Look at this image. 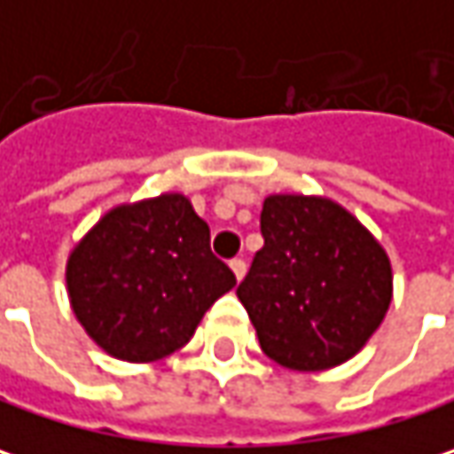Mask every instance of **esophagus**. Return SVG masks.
Returning <instances> with one entry per match:
<instances>
[{
  "label": "esophagus",
  "instance_id": "1",
  "mask_svg": "<svg viewBox=\"0 0 454 454\" xmlns=\"http://www.w3.org/2000/svg\"><path fill=\"white\" fill-rule=\"evenodd\" d=\"M230 269H232V274H235V278H238V281H243L245 271H247L245 261H240V258H238V261H232V263H230Z\"/></svg>",
  "mask_w": 454,
  "mask_h": 454
}]
</instances>
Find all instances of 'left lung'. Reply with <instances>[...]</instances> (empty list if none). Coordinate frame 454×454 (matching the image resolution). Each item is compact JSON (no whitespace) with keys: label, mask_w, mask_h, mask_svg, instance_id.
<instances>
[{"label":"left lung","mask_w":454,"mask_h":454,"mask_svg":"<svg viewBox=\"0 0 454 454\" xmlns=\"http://www.w3.org/2000/svg\"><path fill=\"white\" fill-rule=\"evenodd\" d=\"M263 247L238 286L258 343L294 372L356 356L393 302V266L372 232L339 201L271 193Z\"/></svg>","instance_id":"left-lung-1"}]
</instances>
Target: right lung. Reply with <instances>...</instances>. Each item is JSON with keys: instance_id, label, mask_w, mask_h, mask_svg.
<instances>
[{"instance_id": "obj_1", "label": "right lung", "mask_w": 454, "mask_h": 454, "mask_svg": "<svg viewBox=\"0 0 454 454\" xmlns=\"http://www.w3.org/2000/svg\"><path fill=\"white\" fill-rule=\"evenodd\" d=\"M214 258L209 224L183 193L108 209L67 258V294L108 356L146 364L185 346L204 312L235 286Z\"/></svg>"}]
</instances>
